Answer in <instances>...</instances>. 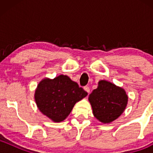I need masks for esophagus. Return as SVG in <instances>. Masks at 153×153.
Here are the masks:
<instances>
[{
    "instance_id": "34e87169",
    "label": "esophagus",
    "mask_w": 153,
    "mask_h": 153,
    "mask_svg": "<svg viewBox=\"0 0 153 153\" xmlns=\"http://www.w3.org/2000/svg\"><path fill=\"white\" fill-rule=\"evenodd\" d=\"M84 90H85V91H86L87 93H90V88H89L88 86H85L84 87Z\"/></svg>"
}]
</instances>
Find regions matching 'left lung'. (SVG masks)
Instances as JSON below:
<instances>
[{"label": "left lung", "mask_w": 153, "mask_h": 153, "mask_svg": "<svg viewBox=\"0 0 153 153\" xmlns=\"http://www.w3.org/2000/svg\"><path fill=\"white\" fill-rule=\"evenodd\" d=\"M88 100L94 117L103 124H108L120 117L125 110L128 96L122 88L106 80H100L97 88L89 95Z\"/></svg>", "instance_id": "obj_1"}]
</instances>
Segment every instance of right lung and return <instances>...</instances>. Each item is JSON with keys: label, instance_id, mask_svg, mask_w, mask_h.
I'll use <instances>...</instances> for the list:
<instances>
[{"label": "right lung", "instance_id": "add662e5", "mask_svg": "<svg viewBox=\"0 0 153 153\" xmlns=\"http://www.w3.org/2000/svg\"><path fill=\"white\" fill-rule=\"evenodd\" d=\"M88 93L67 75L54 79L45 78L38 84L34 99L36 106L44 115L54 122L65 120L78 101Z\"/></svg>", "mask_w": 153, "mask_h": 153}]
</instances>
